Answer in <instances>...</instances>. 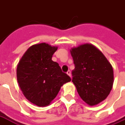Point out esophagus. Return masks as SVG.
Here are the masks:
<instances>
[{"label": "esophagus", "instance_id": "obj_1", "mask_svg": "<svg viewBox=\"0 0 125 125\" xmlns=\"http://www.w3.org/2000/svg\"><path fill=\"white\" fill-rule=\"evenodd\" d=\"M67 75H69V76L71 77V71H68L67 72Z\"/></svg>", "mask_w": 125, "mask_h": 125}]
</instances>
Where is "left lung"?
<instances>
[{"mask_svg": "<svg viewBox=\"0 0 125 125\" xmlns=\"http://www.w3.org/2000/svg\"><path fill=\"white\" fill-rule=\"evenodd\" d=\"M74 63L72 82L82 100L90 106L107 98L114 83L112 66L94 45L82 44L70 50Z\"/></svg>", "mask_w": 125, "mask_h": 125, "instance_id": "8db88e82", "label": "left lung"}]
</instances>
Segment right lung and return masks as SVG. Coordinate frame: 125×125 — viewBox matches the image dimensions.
Segmentation results:
<instances>
[{
	"label": "right lung",
	"instance_id": "add662e5",
	"mask_svg": "<svg viewBox=\"0 0 125 125\" xmlns=\"http://www.w3.org/2000/svg\"><path fill=\"white\" fill-rule=\"evenodd\" d=\"M57 49L46 43L32 45L17 65V81L22 93L38 106L49 105L61 87L71 80L63 73L59 64L52 60Z\"/></svg>",
	"mask_w": 125,
	"mask_h": 125
}]
</instances>
